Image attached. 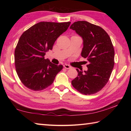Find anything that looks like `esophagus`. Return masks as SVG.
Segmentation results:
<instances>
[{
	"label": "esophagus",
	"instance_id": "esophagus-1",
	"mask_svg": "<svg viewBox=\"0 0 131 131\" xmlns=\"http://www.w3.org/2000/svg\"><path fill=\"white\" fill-rule=\"evenodd\" d=\"M63 67L65 68V69H70V68H71V66H70V65H68V64H65V65H63Z\"/></svg>",
	"mask_w": 131,
	"mask_h": 131
}]
</instances>
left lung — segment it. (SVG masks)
Returning a JSON list of instances; mask_svg holds the SVG:
<instances>
[{"label":"left lung","instance_id":"8db88e82","mask_svg":"<svg viewBox=\"0 0 131 131\" xmlns=\"http://www.w3.org/2000/svg\"><path fill=\"white\" fill-rule=\"evenodd\" d=\"M70 29L83 39L81 56L87 58L88 70L77 69L78 77L71 81L73 87L84 94L97 93L108 81L114 65V49L108 35L101 27L87 21L75 22Z\"/></svg>","mask_w":131,"mask_h":131}]
</instances>
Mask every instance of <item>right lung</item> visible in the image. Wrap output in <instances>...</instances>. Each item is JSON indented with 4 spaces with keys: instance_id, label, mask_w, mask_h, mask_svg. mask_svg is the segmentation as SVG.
<instances>
[{
    "instance_id": "1",
    "label": "right lung",
    "mask_w": 131,
    "mask_h": 131,
    "mask_svg": "<svg viewBox=\"0 0 131 131\" xmlns=\"http://www.w3.org/2000/svg\"><path fill=\"white\" fill-rule=\"evenodd\" d=\"M70 24L40 22L22 34L15 49V62L17 73L25 87L40 91L53 82L63 66L52 63L44 56Z\"/></svg>"
}]
</instances>
